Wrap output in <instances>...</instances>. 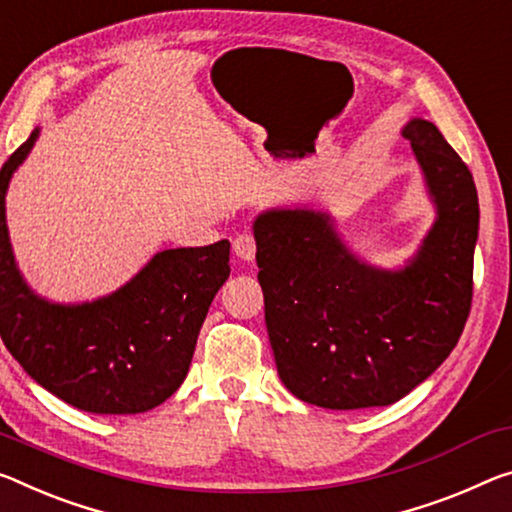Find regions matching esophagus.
<instances>
[{
  "instance_id": "34e87169",
  "label": "esophagus",
  "mask_w": 512,
  "mask_h": 512,
  "mask_svg": "<svg viewBox=\"0 0 512 512\" xmlns=\"http://www.w3.org/2000/svg\"><path fill=\"white\" fill-rule=\"evenodd\" d=\"M232 250H234V255H237L239 259H243V262H253L255 253H257L255 237L250 232L237 234V239L232 241Z\"/></svg>"
}]
</instances>
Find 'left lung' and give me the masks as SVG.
<instances>
[{
  "mask_svg": "<svg viewBox=\"0 0 512 512\" xmlns=\"http://www.w3.org/2000/svg\"><path fill=\"white\" fill-rule=\"evenodd\" d=\"M437 218L399 271L355 257L326 212L269 209L253 223L257 280L280 380L328 410L389 405L449 358L472 307L474 177L424 118L403 127Z\"/></svg>",
  "mask_w": 512,
  "mask_h": 512,
  "instance_id": "1",
  "label": "left lung"
}]
</instances>
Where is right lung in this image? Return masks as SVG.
Instances as JSON below:
<instances>
[{"label": "right lung", "instance_id": "right-lung-1", "mask_svg": "<svg viewBox=\"0 0 512 512\" xmlns=\"http://www.w3.org/2000/svg\"><path fill=\"white\" fill-rule=\"evenodd\" d=\"M38 129L0 170V337L47 392L95 415L157 408L184 383L198 332L230 275V241L161 250L132 280L93 303L34 294L15 264L6 189Z\"/></svg>", "mask_w": 512, "mask_h": 512}]
</instances>
